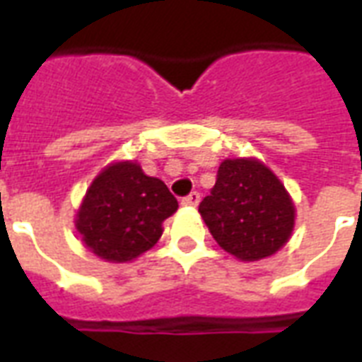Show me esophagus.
Wrapping results in <instances>:
<instances>
[{
    "instance_id": "34e87169",
    "label": "esophagus",
    "mask_w": 362,
    "mask_h": 362,
    "mask_svg": "<svg viewBox=\"0 0 362 362\" xmlns=\"http://www.w3.org/2000/svg\"><path fill=\"white\" fill-rule=\"evenodd\" d=\"M199 201H201V195L199 192H192L186 197H182V204H186V206H197Z\"/></svg>"
}]
</instances>
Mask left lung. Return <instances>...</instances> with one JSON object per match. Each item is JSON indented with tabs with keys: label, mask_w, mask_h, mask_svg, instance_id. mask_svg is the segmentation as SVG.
Segmentation results:
<instances>
[{
	"label": "left lung",
	"mask_w": 362,
	"mask_h": 362,
	"mask_svg": "<svg viewBox=\"0 0 362 362\" xmlns=\"http://www.w3.org/2000/svg\"><path fill=\"white\" fill-rule=\"evenodd\" d=\"M199 212L214 240L242 261L278 252L295 223L286 187L257 159H226Z\"/></svg>",
	"instance_id": "obj_1"
}]
</instances>
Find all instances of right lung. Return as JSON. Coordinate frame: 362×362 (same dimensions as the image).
<instances>
[{"mask_svg":"<svg viewBox=\"0 0 362 362\" xmlns=\"http://www.w3.org/2000/svg\"><path fill=\"white\" fill-rule=\"evenodd\" d=\"M176 209L178 201L163 182L124 161L93 180L76 214V229L95 255L124 263L159 240L161 223Z\"/></svg>","mask_w":362,"mask_h":362,"instance_id":"right-lung-1","label":"right lung"}]
</instances>
